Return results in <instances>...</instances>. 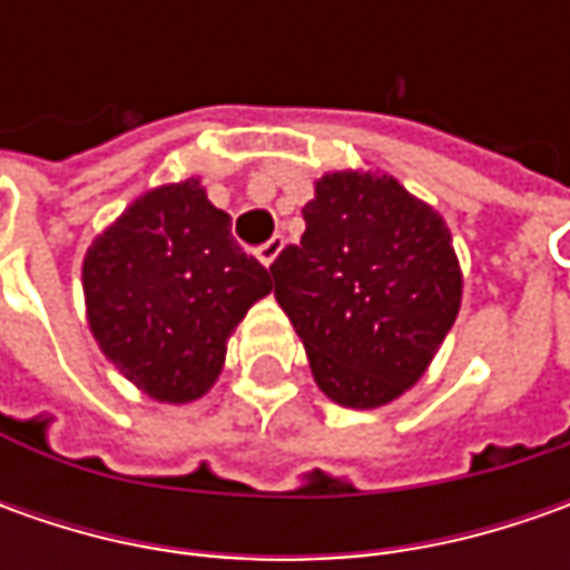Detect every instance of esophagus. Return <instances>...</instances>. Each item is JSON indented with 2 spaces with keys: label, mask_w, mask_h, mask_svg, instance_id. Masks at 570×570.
Returning a JSON list of instances; mask_svg holds the SVG:
<instances>
[{
  "label": "esophagus",
  "mask_w": 570,
  "mask_h": 570,
  "mask_svg": "<svg viewBox=\"0 0 570 570\" xmlns=\"http://www.w3.org/2000/svg\"><path fill=\"white\" fill-rule=\"evenodd\" d=\"M282 247H285V237H282V234H275L273 240H266V244H263V247L256 250V259H259V263H263V266L269 269L275 259H278V253H282Z\"/></svg>",
  "instance_id": "obj_1"
}]
</instances>
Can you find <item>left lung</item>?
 <instances>
[{"mask_svg":"<svg viewBox=\"0 0 570 570\" xmlns=\"http://www.w3.org/2000/svg\"><path fill=\"white\" fill-rule=\"evenodd\" d=\"M301 215V244L278 253L273 278L314 381L345 409L400 400L463 301L444 215L374 170L323 174Z\"/></svg>","mask_w":570,"mask_h":570,"instance_id":"1","label":"left lung"}]
</instances>
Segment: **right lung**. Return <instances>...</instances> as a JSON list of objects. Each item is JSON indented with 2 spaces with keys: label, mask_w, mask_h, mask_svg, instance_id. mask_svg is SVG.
I'll list each match as a JSON object with an SVG mask.
<instances>
[{
  "label": "right lung",
  "mask_w": 570,
  "mask_h": 570,
  "mask_svg": "<svg viewBox=\"0 0 570 570\" xmlns=\"http://www.w3.org/2000/svg\"><path fill=\"white\" fill-rule=\"evenodd\" d=\"M81 288L107 362L145 396L184 405L218 381L230 333L273 292V269L237 247L228 212L189 177L148 189L100 230Z\"/></svg>",
  "instance_id": "right-lung-1"
}]
</instances>
